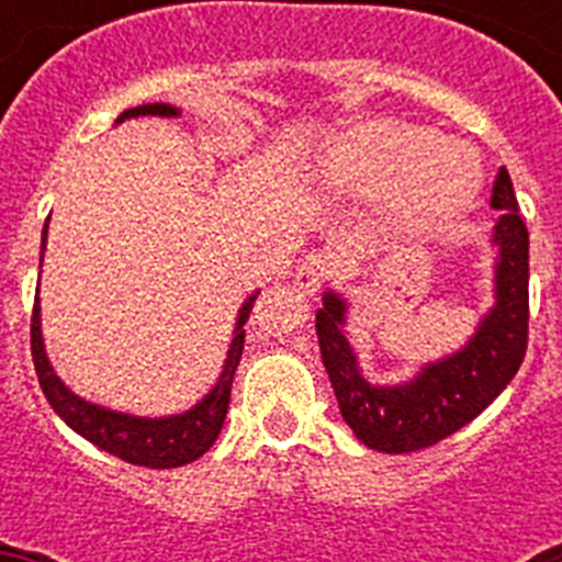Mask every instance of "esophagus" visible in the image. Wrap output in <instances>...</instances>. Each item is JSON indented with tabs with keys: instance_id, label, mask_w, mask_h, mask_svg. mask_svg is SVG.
I'll return each mask as SVG.
<instances>
[{
	"instance_id": "1",
	"label": "esophagus",
	"mask_w": 562,
	"mask_h": 562,
	"mask_svg": "<svg viewBox=\"0 0 562 562\" xmlns=\"http://www.w3.org/2000/svg\"><path fill=\"white\" fill-rule=\"evenodd\" d=\"M331 276V261L326 252H310V256L301 261V267H297L295 272V284L297 290L306 292V295H312V292H317L321 286H324L326 278Z\"/></svg>"
}]
</instances>
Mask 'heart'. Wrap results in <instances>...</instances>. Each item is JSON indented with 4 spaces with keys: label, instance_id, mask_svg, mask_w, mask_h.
<instances>
[{
    "label": "heart",
    "instance_id": "1",
    "mask_svg": "<svg viewBox=\"0 0 562 562\" xmlns=\"http://www.w3.org/2000/svg\"><path fill=\"white\" fill-rule=\"evenodd\" d=\"M324 173L342 196L374 200L394 191L396 220L408 231L456 220L479 191V168L464 146L400 121H374L342 134L326 154Z\"/></svg>",
    "mask_w": 562,
    "mask_h": 562
}]
</instances>
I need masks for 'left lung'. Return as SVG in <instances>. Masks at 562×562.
<instances>
[{"label":"left lung","instance_id":"obj_1","mask_svg":"<svg viewBox=\"0 0 562 562\" xmlns=\"http://www.w3.org/2000/svg\"><path fill=\"white\" fill-rule=\"evenodd\" d=\"M490 205L498 247L495 306L461 351L428 362L411 382L371 385L360 374L346 324V301L326 292L317 310V342L337 405L357 439L380 453H414L473 422L518 374L529 340V231L518 213L513 180L498 171Z\"/></svg>","mask_w":562,"mask_h":562}]
</instances>
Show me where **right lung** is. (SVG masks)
<instances>
[{"instance_id":"1","label":"right lung","mask_w":562,"mask_h":562,"mask_svg":"<svg viewBox=\"0 0 562 562\" xmlns=\"http://www.w3.org/2000/svg\"><path fill=\"white\" fill-rule=\"evenodd\" d=\"M140 114H160V117H177L180 109L171 103H143V106L126 109L117 117V123L128 121V117H140ZM44 241H47V225H44L42 252ZM44 258V256H42ZM252 292L247 297L241 310H238L236 329H233L231 349H227L225 369H222L220 380L211 389V394L202 402H196L191 411L177 416H162V419H146V416H128L117 414V411H106L101 405L81 400L64 385L56 376L53 366L47 360L42 340V315H38V295L33 304V317H30V351H33V366H36L38 385H42L44 396L53 405L58 416L67 422L69 428L81 434L83 439L92 441L95 448L106 450V453L117 456V459L128 461V464L151 467V470H168V467H182L200 459L202 453L213 448V441L220 436L222 425H225L227 405H231V385L236 366L241 360V349H245V324L250 317L252 304H256Z\"/></svg>"}]
</instances>
